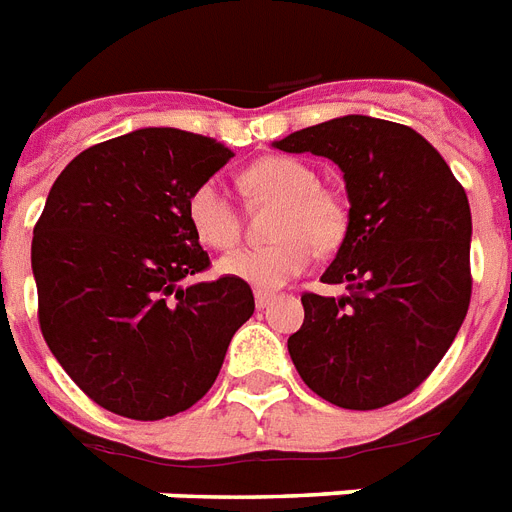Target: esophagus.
I'll return each instance as SVG.
<instances>
[{
	"label": "esophagus",
	"mask_w": 512,
	"mask_h": 512,
	"mask_svg": "<svg viewBox=\"0 0 512 512\" xmlns=\"http://www.w3.org/2000/svg\"><path fill=\"white\" fill-rule=\"evenodd\" d=\"M276 292H265V289H257L255 292V303H257V308H268V305L273 303V300H276Z\"/></svg>",
	"instance_id": "esophagus-1"
}]
</instances>
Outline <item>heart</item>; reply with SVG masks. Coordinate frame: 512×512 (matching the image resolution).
<instances>
[{
    "label": "heart",
    "instance_id": "1",
    "mask_svg": "<svg viewBox=\"0 0 512 512\" xmlns=\"http://www.w3.org/2000/svg\"><path fill=\"white\" fill-rule=\"evenodd\" d=\"M244 188L257 199L279 201L268 247H244L217 260V271L252 287H284L308 268L313 247H335L345 228L342 209L319 188V177L308 164L289 156H265L244 170ZM188 225L204 247L231 249L241 239V217L215 180L196 185L185 204Z\"/></svg>",
    "mask_w": 512,
    "mask_h": 512
}]
</instances>
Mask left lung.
<instances>
[{
	"instance_id": "1",
	"label": "left lung",
	"mask_w": 512,
	"mask_h": 512,
	"mask_svg": "<svg viewBox=\"0 0 512 512\" xmlns=\"http://www.w3.org/2000/svg\"><path fill=\"white\" fill-rule=\"evenodd\" d=\"M273 148L335 162L348 191V231L321 281L345 295H303L287 340L303 382L342 409L409 396L460 332L470 305V204L420 132L348 114Z\"/></svg>"
}]
</instances>
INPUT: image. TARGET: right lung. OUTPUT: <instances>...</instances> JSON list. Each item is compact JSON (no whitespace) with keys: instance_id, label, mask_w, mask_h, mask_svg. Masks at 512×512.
Listing matches in <instances>:
<instances>
[{"instance_id":"1","label":"right lung","mask_w":512,"mask_h":512,"mask_svg":"<svg viewBox=\"0 0 512 512\" xmlns=\"http://www.w3.org/2000/svg\"><path fill=\"white\" fill-rule=\"evenodd\" d=\"M231 156L204 135L143 127L82 151L52 183L31 241L39 327L108 412L191 409L255 311L244 281L183 284L209 265L185 204Z\"/></svg>"}]
</instances>
